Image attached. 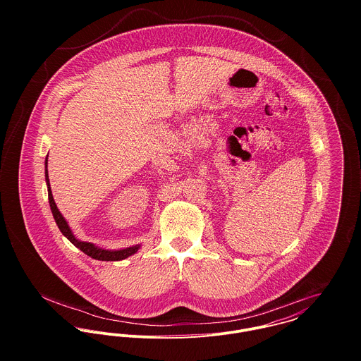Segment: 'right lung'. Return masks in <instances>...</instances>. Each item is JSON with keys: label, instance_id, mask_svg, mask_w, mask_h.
I'll return each instance as SVG.
<instances>
[{"label": "right lung", "instance_id": "add662e5", "mask_svg": "<svg viewBox=\"0 0 361 361\" xmlns=\"http://www.w3.org/2000/svg\"><path fill=\"white\" fill-rule=\"evenodd\" d=\"M46 182H47V189H49V202H50V207H51L52 215H54V219H55L59 231L62 232V235L65 238H68V240L72 245H75L78 249H80L85 255H87L89 257L94 258V259H102V261H119V259H123V258H128L129 256L135 255L140 249V246L136 245V246L126 247V249H122V250H104V249L97 247L93 243L78 240L73 236L68 222L65 221V218L62 216V214L59 212V209L56 208V204L54 202L51 188H50V179H49V171H47V158H46Z\"/></svg>", "mask_w": 361, "mask_h": 361}]
</instances>
